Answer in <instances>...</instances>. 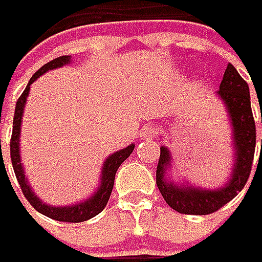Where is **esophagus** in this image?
Listing matches in <instances>:
<instances>
[{"label": "esophagus", "mask_w": 262, "mask_h": 262, "mask_svg": "<svg viewBox=\"0 0 262 262\" xmlns=\"http://www.w3.org/2000/svg\"><path fill=\"white\" fill-rule=\"evenodd\" d=\"M157 135V130L154 126H144L141 129V139H152Z\"/></svg>", "instance_id": "1"}]
</instances>
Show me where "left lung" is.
<instances>
[{
    "label": "left lung",
    "mask_w": 262,
    "mask_h": 262,
    "mask_svg": "<svg viewBox=\"0 0 262 262\" xmlns=\"http://www.w3.org/2000/svg\"><path fill=\"white\" fill-rule=\"evenodd\" d=\"M216 95L224 102L233 127L234 166L231 177L228 182H225V185L218 190L175 184L166 178L169 167L172 166V156L166 146H160L156 182L164 202L179 213L209 215L216 212L243 190L251 175L256 142L255 121L251 110V95L248 83L238 75L237 70L231 63L227 65Z\"/></svg>",
    "instance_id": "left-lung-1"
}]
</instances>
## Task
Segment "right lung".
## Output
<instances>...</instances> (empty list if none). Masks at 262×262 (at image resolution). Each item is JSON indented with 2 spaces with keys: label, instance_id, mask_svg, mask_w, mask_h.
I'll return each instance as SVG.
<instances>
[{
  "label": "right lung",
  "instance_id": "obj_1",
  "mask_svg": "<svg viewBox=\"0 0 262 262\" xmlns=\"http://www.w3.org/2000/svg\"><path fill=\"white\" fill-rule=\"evenodd\" d=\"M71 62V56H60L56 57L53 60H50L49 63H46L44 67H41L29 80V83L26 85V89L24 90V93L20 95V98L17 99L16 103V111H14V118H13V133H11V141H10V157H11V164L14 169V173L17 178V182L22 188V192L26 197V200L38 210L39 213L56 220V221H62V223H83L87 221L93 216H96L98 213H100L108 200L110 195L113 191L114 187V179H116L117 169L120 167V164L124 162L129 156L132 154L135 145L126 146L120 151H116L114 154H111L105 163L102 166V175H100V185L98 187V190L95 191V194L89 199H85L84 202H80L77 205L72 206H49L44 202H41V199H38L35 195V192L31 190V185L28 184V179L25 177V170L22 163H20V145H19V138H20V124H22V116H24L25 103H26V98L29 95V87L31 84L38 78L39 75L46 74L47 71L56 70L60 68L63 65H68ZM1 146V145H0Z\"/></svg>",
  "mask_w": 262,
  "mask_h": 262
}]
</instances>
